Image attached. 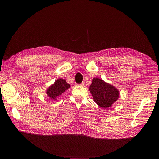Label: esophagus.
<instances>
[{"mask_svg":"<svg viewBox=\"0 0 159 159\" xmlns=\"http://www.w3.org/2000/svg\"><path fill=\"white\" fill-rule=\"evenodd\" d=\"M79 85H80V86H84V82H82L81 83V84H80Z\"/></svg>","mask_w":159,"mask_h":159,"instance_id":"esophagus-1","label":"esophagus"}]
</instances>
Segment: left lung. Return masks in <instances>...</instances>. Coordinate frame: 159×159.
<instances>
[{"instance_id": "left-lung-1", "label": "left lung", "mask_w": 159, "mask_h": 159, "mask_svg": "<svg viewBox=\"0 0 159 159\" xmlns=\"http://www.w3.org/2000/svg\"><path fill=\"white\" fill-rule=\"evenodd\" d=\"M89 89L94 101L102 108L111 107L119 97V90L101 79L93 78Z\"/></svg>"}]
</instances>
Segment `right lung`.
Here are the masks:
<instances>
[{
	"mask_svg": "<svg viewBox=\"0 0 159 159\" xmlns=\"http://www.w3.org/2000/svg\"><path fill=\"white\" fill-rule=\"evenodd\" d=\"M70 85L67 83L64 79H58L55 80V83L49 86L46 90V93L48 97L51 99L57 100L58 97H60L64 92L70 88Z\"/></svg>",
	"mask_w": 159,
	"mask_h": 159,
	"instance_id": "1",
	"label": "right lung"
}]
</instances>
